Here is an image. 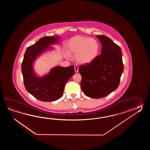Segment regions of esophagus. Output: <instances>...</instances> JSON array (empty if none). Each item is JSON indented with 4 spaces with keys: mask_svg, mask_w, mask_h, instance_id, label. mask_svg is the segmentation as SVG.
Listing matches in <instances>:
<instances>
[{
    "mask_svg": "<svg viewBox=\"0 0 150 150\" xmlns=\"http://www.w3.org/2000/svg\"><path fill=\"white\" fill-rule=\"evenodd\" d=\"M78 70H79V67H78L77 65H74V70H75V72H78Z\"/></svg>",
    "mask_w": 150,
    "mask_h": 150,
    "instance_id": "obj_1",
    "label": "esophagus"
}]
</instances>
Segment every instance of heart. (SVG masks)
Segmentation results:
<instances>
[{
  "label": "heart",
  "mask_w": 150,
  "mask_h": 150,
  "mask_svg": "<svg viewBox=\"0 0 150 150\" xmlns=\"http://www.w3.org/2000/svg\"><path fill=\"white\" fill-rule=\"evenodd\" d=\"M68 49L71 53L76 54L78 62L81 64H88L98 56L100 45L94 38L76 36L69 42Z\"/></svg>",
  "instance_id": "heart-1"
}]
</instances>
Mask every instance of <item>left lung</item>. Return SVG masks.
<instances>
[{
  "label": "left lung",
  "instance_id": "obj_1",
  "mask_svg": "<svg viewBox=\"0 0 150 150\" xmlns=\"http://www.w3.org/2000/svg\"><path fill=\"white\" fill-rule=\"evenodd\" d=\"M101 54L91 63L81 65V88L86 96L100 99L117 89L124 70L121 49L105 35H96Z\"/></svg>",
  "mask_w": 150,
  "mask_h": 150
}]
</instances>
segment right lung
Listing matches in <instances>:
<instances>
[{"mask_svg":"<svg viewBox=\"0 0 150 150\" xmlns=\"http://www.w3.org/2000/svg\"><path fill=\"white\" fill-rule=\"evenodd\" d=\"M59 38L45 36L27 48L21 64L25 88L35 98L44 102H52L59 99L63 94L68 80L74 74V65L53 68L49 74L41 78L35 76L33 64L35 58L50 48L49 45L57 42Z\"/></svg>","mask_w":150,"mask_h":150,"instance_id":"right-lung-1","label":"right lung"}]
</instances>
